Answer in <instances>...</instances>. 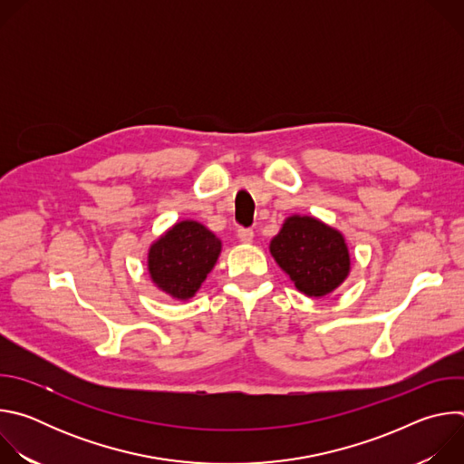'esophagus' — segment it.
<instances>
[{"instance_id":"34e87169","label":"esophagus","mask_w":464,"mask_h":464,"mask_svg":"<svg viewBox=\"0 0 464 464\" xmlns=\"http://www.w3.org/2000/svg\"><path fill=\"white\" fill-rule=\"evenodd\" d=\"M238 238L242 244H251L253 242V231L251 229H238Z\"/></svg>"}]
</instances>
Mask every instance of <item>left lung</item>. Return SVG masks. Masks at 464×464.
<instances>
[{"label":"left lung","instance_id":"8db88e82","mask_svg":"<svg viewBox=\"0 0 464 464\" xmlns=\"http://www.w3.org/2000/svg\"><path fill=\"white\" fill-rule=\"evenodd\" d=\"M279 268L306 297H324L351 274V253L340 229L308 215H292L270 242Z\"/></svg>","mask_w":464,"mask_h":464}]
</instances>
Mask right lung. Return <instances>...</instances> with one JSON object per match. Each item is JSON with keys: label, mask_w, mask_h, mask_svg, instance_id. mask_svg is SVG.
Listing matches in <instances>:
<instances>
[{"label": "right lung", "mask_w": 464, "mask_h": 464, "mask_svg": "<svg viewBox=\"0 0 464 464\" xmlns=\"http://www.w3.org/2000/svg\"><path fill=\"white\" fill-rule=\"evenodd\" d=\"M222 253V240L196 220H179L149 247L147 270L156 288L176 301L200 290Z\"/></svg>", "instance_id": "add662e5"}]
</instances>
